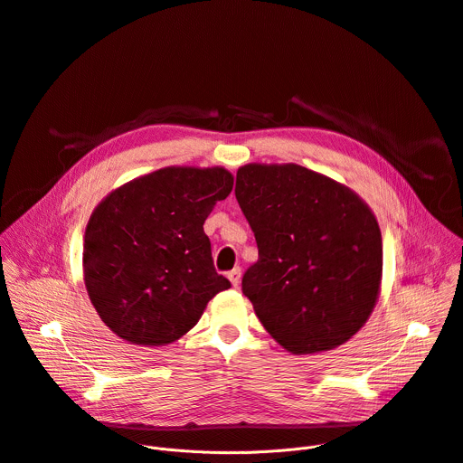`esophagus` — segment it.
Here are the masks:
<instances>
[{
  "label": "esophagus",
  "instance_id": "obj_1",
  "mask_svg": "<svg viewBox=\"0 0 463 463\" xmlns=\"http://www.w3.org/2000/svg\"><path fill=\"white\" fill-rule=\"evenodd\" d=\"M229 280H231V284L234 286V288H238L240 286V280H241V269L240 268H234L232 271H229Z\"/></svg>",
  "mask_w": 463,
  "mask_h": 463
}]
</instances>
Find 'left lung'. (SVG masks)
Listing matches in <instances>:
<instances>
[{
	"label": "left lung",
	"mask_w": 463,
	"mask_h": 463,
	"mask_svg": "<svg viewBox=\"0 0 463 463\" xmlns=\"http://www.w3.org/2000/svg\"><path fill=\"white\" fill-rule=\"evenodd\" d=\"M234 192L258 245L241 291L268 334L295 355L352 339L375 307L383 275L370 207L348 186L293 163L245 165Z\"/></svg>",
	"instance_id": "1"
}]
</instances>
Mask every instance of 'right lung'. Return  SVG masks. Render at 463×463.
I'll return each mask as SVG.
<instances>
[{
  "label": "right lung",
  "mask_w": 463,
  "mask_h": 463,
  "mask_svg": "<svg viewBox=\"0 0 463 463\" xmlns=\"http://www.w3.org/2000/svg\"><path fill=\"white\" fill-rule=\"evenodd\" d=\"M232 183L222 166H166L97 205L84 236V282L115 335L139 346L170 345L231 288L214 269L203 223Z\"/></svg>",
  "instance_id": "obj_1"
}]
</instances>
